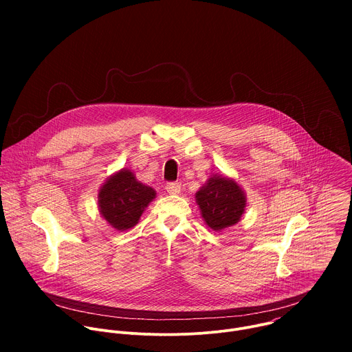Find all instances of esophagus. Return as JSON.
Masks as SVG:
<instances>
[{
  "instance_id": "obj_1",
  "label": "esophagus",
  "mask_w": 352,
  "mask_h": 352,
  "mask_svg": "<svg viewBox=\"0 0 352 352\" xmlns=\"http://www.w3.org/2000/svg\"><path fill=\"white\" fill-rule=\"evenodd\" d=\"M166 189H167V192H168L170 195H178V193L181 192V184H178V182H170V184H167Z\"/></svg>"
}]
</instances>
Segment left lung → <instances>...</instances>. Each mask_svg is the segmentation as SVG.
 <instances>
[{
    "label": "left lung",
    "mask_w": 352,
    "mask_h": 352,
    "mask_svg": "<svg viewBox=\"0 0 352 352\" xmlns=\"http://www.w3.org/2000/svg\"><path fill=\"white\" fill-rule=\"evenodd\" d=\"M199 206L206 226L213 231L235 226L246 208V195L241 185L230 177L213 174L196 195Z\"/></svg>",
    "instance_id": "8db88e82"
}]
</instances>
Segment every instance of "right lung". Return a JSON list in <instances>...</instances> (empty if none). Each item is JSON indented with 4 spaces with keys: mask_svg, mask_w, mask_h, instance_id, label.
<instances>
[{
    "mask_svg": "<svg viewBox=\"0 0 352 352\" xmlns=\"http://www.w3.org/2000/svg\"><path fill=\"white\" fill-rule=\"evenodd\" d=\"M98 212L118 231L135 227L148 204L156 197V190L136 179L128 168L110 175L98 189Z\"/></svg>",
    "mask_w": 352,
    "mask_h": 352,
    "instance_id": "add662e5",
    "label": "right lung"
}]
</instances>
